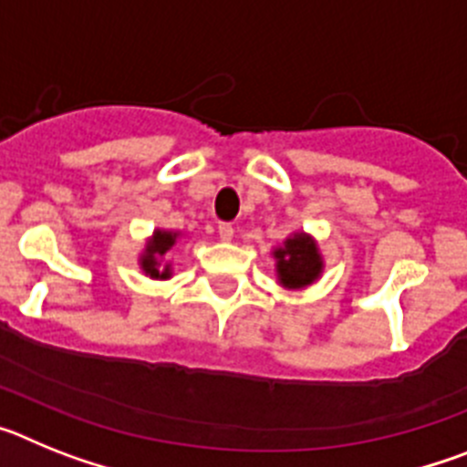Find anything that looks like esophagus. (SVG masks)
Instances as JSON below:
<instances>
[{"label":"esophagus","instance_id":"34e87169","mask_svg":"<svg viewBox=\"0 0 467 467\" xmlns=\"http://www.w3.org/2000/svg\"><path fill=\"white\" fill-rule=\"evenodd\" d=\"M217 231H220L222 241H231V238H234V226H231L229 222H220Z\"/></svg>","mask_w":467,"mask_h":467}]
</instances>
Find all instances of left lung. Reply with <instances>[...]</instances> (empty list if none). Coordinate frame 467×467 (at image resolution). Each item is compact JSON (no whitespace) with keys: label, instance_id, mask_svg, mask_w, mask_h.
I'll use <instances>...</instances> for the list:
<instances>
[{"label":"left lung","instance_id":"8db88e82","mask_svg":"<svg viewBox=\"0 0 467 467\" xmlns=\"http://www.w3.org/2000/svg\"><path fill=\"white\" fill-rule=\"evenodd\" d=\"M274 254L278 259V278L285 287L311 285L323 269L316 243L304 234L287 238L285 247H278Z\"/></svg>","mask_w":467,"mask_h":467}]
</instances>
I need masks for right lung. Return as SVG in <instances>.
Here are the masks:
<instances>
[{
  "label": "right lung",
  "instance_id": "add662e5",
  "mask_svg": "<svg viewBox=\"0 0 467 467\" xmlns=\"http://www.w3.org/2000/svg\"><path fill=\"white\" fill-rule=\"evenodd\" d=\"M177 241V234H168V231H156L151 243L147 245V253L142 254V269L144 274H150L151 278H168L171 275V266L166 269H159V257L171 250Z\"/></svg>",
  "mask_w": 467,
  "mask_h": 467
}]
</instances>
